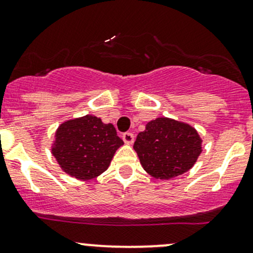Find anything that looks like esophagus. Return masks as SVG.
<instances>
[{"mask_svg":"<svg viewBox=\"0 0 253 253\" xmlns=\"http://www.w3.org/2000/svg\"><path fill=\"white\" fill-rule=\"evenodd\" d=\"M122 139H124L126 144H132L134 142V135L131 132H126V133L122 134Z\"/></svg>","mask_w":253,"mask_h":253,"instance_id":"34e87169","label":"esophagus"}]
</instances>
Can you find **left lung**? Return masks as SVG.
I'll list each match as a JSON object with an SVG mask.
<instances>
[{
    "instance_id": "1",
    "label": "left lung",
    "mask_w": 253,
    "mask_h": 253,
    "mask_svg": "<svg viewBox=\"0 0 253 253\" xmlns=\"http://www.w3.org/2000/svg\"><path fill=\"white\" fill-rule=\"evenodd\" d=\"M133 148L143 169L151 177L166 180L195 165L203 151V139L189 124L158 118L138 133Z\"/></svg>"
}]
</instances>
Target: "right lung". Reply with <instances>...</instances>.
I'll return each mask as SVG.
<instances>
[{
    "label": "right lung",
    "mask_w": 253,
    "mask_h": 253,
    "mask_svg": "<svg viewBox=\"0 0 253 253\" xmlns=\"http://www.w3.org/2000/svg\"><path fill=\"white\" fill-rule=\"evenodd\" d=\"M122 144L114 125L86 115L60 124L55 131L52 154L65 173L89 180L108 169Z\"/></svg>",
    "instance_id": "1"
}]
</instances>
